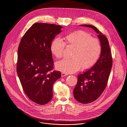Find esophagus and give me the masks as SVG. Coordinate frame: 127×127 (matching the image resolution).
I'll use <instances>...</instances> for the list:
<instances>
[{"label":"esophagus","instance_id":"1","mask_svg":"<svg viewBox=\"0 0 127 127\" xmlns=\"http://www.w3.org/2000/svg\"><path fill=\"white\" fill-rule=\"evenodd\" d=\"M68 74H67V73H65V72H62V73H61V76L62 77H64V76H67V75H68Z\"/></svg>","mask_w":127,"mask_h":127}]
</instances>
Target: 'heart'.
<instances>
[{
  "label": "heart",
  "mask_w": 127,
  "mask_h": 127,
  "mask_svg": "<svg viewBox=\"0 0 127 127\" xmlns=\"http://www.w3.org/2000/svg\"><path fill=\"white\" fill-rule=\"evenodd\" d=\"M65 45L74 48L71 59H64L56 63V68L64 72L71 73L82 68L87 69L93 67L98 61L102 51L99 39L89 33L82 30L67 35L64 41L59 38H55L51 43V53L58 59L62 57Z\"/></svg>",
  "instance_id": "1"
}]
</instances>
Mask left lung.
Instances as JSON below:
<instances>
[{"mask_svg":"<svg viewBox=\"0 0 127 127\" xmlns=\"http://www.w3.org/2000/svg\"><path fill=\"white\" fill-rule=\"evenodd\" d=\"M94 29L102 46L100 56L95 64L85 72L78 75L74 91L75 99L80 103L88 104L96 100L106 88L112 66V57L107 38L94 26L81 25Z\"/></svg>","mask_w":127,"mask_h":127,"instance_id":"left-lung-1","label":"left lung"}]
</instances>
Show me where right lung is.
<instances>
[{"label": "right lung", "mask_w": 127, "mask_h": 127, "mask_svg": "<svg viewBox=\"0 0 127 127\" xmlns=\"http://www.w3.org/2000/svg\"><path fill=\"white\" fill-rule=\"evenodd\" d=\"M62 28L53 24L34 23L24 34L18 47L17 75L27 96L39 105L51 100L53 84L61 76L60 72L52 71L50 45Z\"/></svg>", "instance_id": "right-lung-1"}]
</instances>
